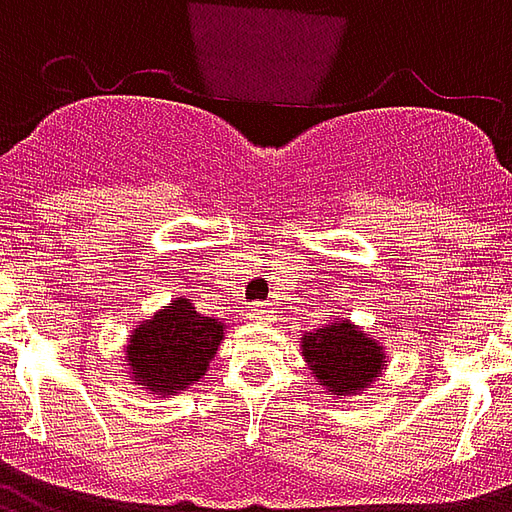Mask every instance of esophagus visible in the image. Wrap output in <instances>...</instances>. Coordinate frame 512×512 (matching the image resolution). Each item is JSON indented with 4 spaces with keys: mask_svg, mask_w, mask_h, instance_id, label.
<instances>
[{
    "mask_svg": "<svg viewBox=\"0 0 512 512\" xmlns=\"http://www.w3.org/2000/svg\"><path fill=\"white\" fill-rule=\"evenodd\" d=\"M249 318H252V321H271V307H268V304H263V301H257V304H252Z\"/></svg>",
    "mask_w": 512,
    "mask_h": 512,
    "instance_id": "34e87169",
    "label": "esophagus"
}]
</instances>
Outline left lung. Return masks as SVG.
<instances>
[{
    "instance_id": "8db88e82",
    "label": "left lung",
    "mask_w": 512,
    "mask_h": 512,
    "mask_svg": "<svg viewBox=\"0 0 512 512\" xmlns=\"http://www.w3.org/2000/svg\"><path fill=\"white\" fill-rule=\"evenodd\" d=\"M304 359L334 395H351L384 370V348L348 321H334L301 337Z\"/></svg>"
}]
</instances>
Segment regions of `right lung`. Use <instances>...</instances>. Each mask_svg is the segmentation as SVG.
Returning a JSON list of instances; mask_svg holds the SVG:
<instances>
[{"label":"right lung","instance_id":"add662e5","mask_svg":"<svg viewBox=\"0 0 512 512\" xmlns=\"http://www.w3.org/2000/svg\"><path fill=\"white\" fill-rule=\"evenodd\" d=\"M222 334L224 326L216 318H205L189 299H178L134 329L128 365L153 395H172L205 376Z\"/></svg>","mask_w":512,"mask_h":512}]
</instances>
